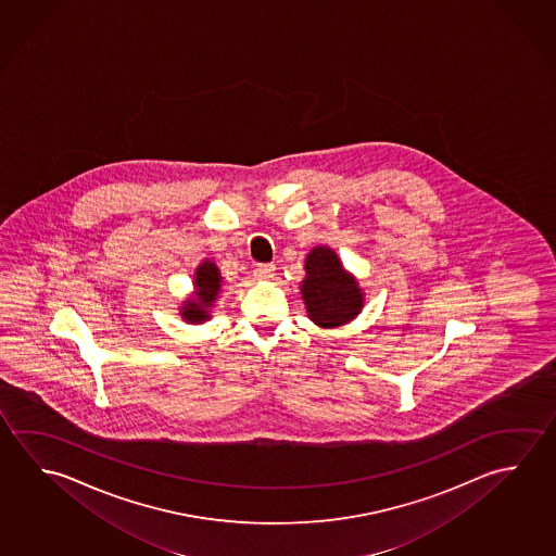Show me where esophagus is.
<instances>
[{"mask_svg": "<svg viewBox=\"0 0 556 556\" xmlns=\"http://www.w3.org/2000/svg\"><path fill=\"white\" fill-rule=\"evenodd\" d=\"M274 265L260 264L255 265L254 275L260 279V281H267V279H271V277H274Z\"/></svg>", "mask_w": 556, "mask_h": 556, "instance_id": "obj_1", "label": "esophagus"}]
</instances>
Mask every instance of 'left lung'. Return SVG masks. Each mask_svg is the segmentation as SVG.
Returning <instances> with one entry per match:
<instances>
[{
  "mask_svg": "<svg viewBox=\"0 0 556 556\" xmlns=\"http://www.w3.org/2000/svg\"><path fill=\"white\" fill-rule=\"evenodd\" d=\"M301 281L306 314L320 328H338L355 320L365 306V292L330 245H314L304 260Z\"/></svg>",
  "mask_w": 556,
  "mask_h": 556,
  "instance_id": "left-lung-1",
  "label": "left lung"
}]
</instances>
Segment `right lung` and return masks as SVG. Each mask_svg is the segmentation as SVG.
<instances>
[{
  "label": "right lung",
  "mask_w": 556,
  "mask_h": 556,
  "mask_svg": "<svg viewBox=\"0 0 556 556\" xmlns=\"http://www.w3.org/2000/svg\"><path fill=\"white\" fill-rule=\"evenodd\" d=\"M223 291V275L216 267L213 260H203L197 265L193 274V292L181 301V306L177 308L179 316L187 324H203L211 320V314L215 308V302L218 301Z\"/></svg>",
  "instance_id": "1"
}]
</instances>
